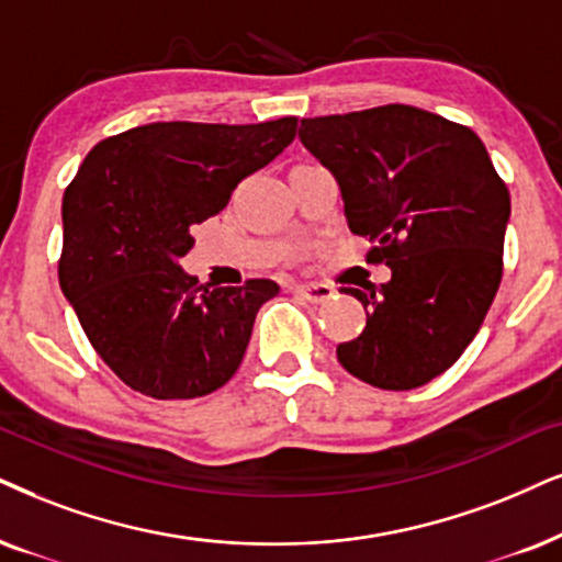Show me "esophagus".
<instances>
[{
	"mask_svg": "<svg viewBox=\"0 0 562 562\" xmlns=\"http://www.w3.org/2000/svg\"><path fill=\"white\" fill-rule=\"evenodd\" d=\"M293 290L295 295H301L303 301L308 303H324L334 295V290L329 285H324V282H305V285H295Z\"/></svg>",
	"mask_w": 562,
	"mask_h": 562,
	"instance_id": "esophagus-1",
	"label": "esophagus"
}]
</instances>
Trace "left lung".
Listing matches in <instances>:
<instances>
[{
  "instance_id": "obj_1",
  "label": "left lung",
  "mask_w": 562,
  "mask_h": 562,
  "mask_svg": "<svg viewBox=\"0 0 562 562\" xmlns=\"http://www.w3.org/2000/svg\"><path fill=\"white\" fill-rule=\"evenodd\" d=\"M303 147L339 183L352 233L392 280L368 293L360 337L337 347L347 373L407 392L451 368L480 331L503 277L506 183L482 139L415 105L301 122Z\"/></svg>"
}]
</instances>
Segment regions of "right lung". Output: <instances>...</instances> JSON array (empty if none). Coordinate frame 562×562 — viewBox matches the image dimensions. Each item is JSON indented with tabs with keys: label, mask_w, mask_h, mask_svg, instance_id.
<instances>
[{
	"label": "right lung",
	"mask_w": 562,
	"mask_h": 562,
	"mask_svg": "<svg viewBox=\"0 0 562 562\" xmlns=\"http://www.w3.org/2000/svg\"><path fill=\"white\" fill-rule=\"evenodd\" d=\"M265 124L155 122L98 142L64 191L61 293L90 345L153 400L212 394L244 360L272 280L207 288L179 265L191 225L217 215L246 176L295 139Z\"/></svg>",
	"instance_id": "add662e5"
}]
</instances>
